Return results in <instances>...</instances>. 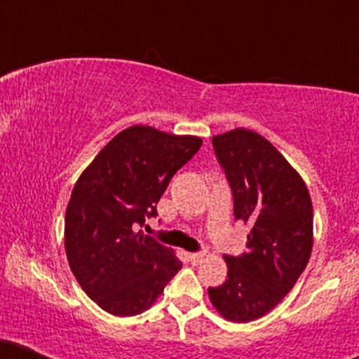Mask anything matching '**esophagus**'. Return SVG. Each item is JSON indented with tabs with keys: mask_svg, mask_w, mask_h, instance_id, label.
<instances>
[{
	"mask_svg": "<svg viewBox=\"0 0 359 359\" xmlns=\"http://www.w3.org/2000/svg\"><path fill=\"white\" fill-rule=\"evenodd\" d=\"M205 257V251H197V253H191L189 255V258H191V262L196 265V263H201L203 262V258Z\"/></svg>",
	"mask_w": 359,
	"mask_h": 359,
	"instance_id": "esophagus-1",
	"label": "esophagus"
}]
</instances>
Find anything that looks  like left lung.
Wrapping results in <instances>:
<instances>
[{"label": "left lung", "mask_w": 359, "mask_h": 359, "mask_svg": "<svg viewBox=\"0 0 359 359\" xmlns=\"http://www.w3.org/2000/svg\"><path fill=\"white\" fill-rule=\"evenodd\" d=\"M233 192L234 219L251 226L248 251L226 255L228 278L209 299L228 320L265 316L295 285L312 251V203L300 177L269 140L245 128L212 138Z\"/></svg>", "instance_id": "8db88e82"}]
</instances>
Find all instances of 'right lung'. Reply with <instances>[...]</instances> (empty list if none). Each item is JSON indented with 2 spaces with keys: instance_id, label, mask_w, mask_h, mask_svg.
Masks as SVG:
<instances>
[{
  "instance_id": "add662e5",
  "label": "right lung",
  "mask_w": 359,
  "mask_h": 359,
  "mask_svg": "<svg viewBox=\"0 0 359 359\" xmlns=\"http://www.w3.org/2000/svg\"><path fill=\"white\" fill-rule=\"evenodd\" d=\"M203 140L151 126L118 133L82 172L65 211V253L82 290L106 312H145L182 269L174 250L140 228L156 216L172 177Z\"/></svg>"
}]
</instances>
